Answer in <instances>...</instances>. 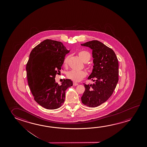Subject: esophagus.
Returning <instances> with one entry per match:
<instances>
[{"mask_svg":"<svg viewBox=\"0 0 147 147\" xmlns=\"http://www.w3.org/2000/svg\"><path fill=\"white\" fill-rule=\"evenodd\" d=\"M78 84L77 83H76V82H73V86H77L78 85Z\"/></svg>","mask_w":147,"mask_h":147,"instance_id":"esophagus-1","label":"esophagus"}]
</instances>
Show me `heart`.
Listing matches in <instances>:
<instances>
[{
	"instance_id": "1",
	"label": "heart",
	"mask_w": 147,
	"mask_h": 147,
	"mask_svg": "<svg viewBox=\"0 0 147 147\" xmlns=\"http://www.w3.org/2000/svg\"><path fill=\"white\" fill-rule=\"evenodd\" d=\"M78 55L80 59L85 63L88 61L91 58L90 54L86 51H81L78 52ZM69 56H67L63 60L64 65H67V61L69 60ZM87 68L89 71L91 70V67H87ZM86 76H87V72L84 70H82V71L71 70L67 73V78L75 82H80V80H83L84 77H86Z\"/></svg>"
}]
</instances>
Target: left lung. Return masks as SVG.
I'll use <instances>...</instances> for the list:
<instances>
[{"mask_svg": "<svg viewBox=\"0 0 147 147\" xmlns=\"http://www.w3.org/2000/svg\"><path fill=\"white\" fill-rule=\"evenodd\" d=\"M92 50L93 69L88 80L92 84L84 83L85 91L82 96V104L94 108L103 104L113 94L118 82V61L115 53L98 40H92L82 44Z\"/></svg>", "mask_w": 147, "mask_h": 147, "instance_id": "left-lung-1", "label": "left lung"}]
</instances>
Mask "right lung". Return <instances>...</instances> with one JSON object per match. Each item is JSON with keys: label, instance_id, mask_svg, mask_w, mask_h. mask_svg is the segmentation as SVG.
<instances>
[{"label": "right lung", "instance_id": "right-lung-1", "mask_svg": "<svg viewBox=\"0 0 147 147\" xmlns=\"http://www.w3.org/2000/svg\"><path fill=\"white\" fill-rule=\"evenodd\" d=\"M69 52L60 41L46 39L30 54L26 66L28 84L34 100L47 109H56L62 106L66 90L72 86L70 80H63L61 85L55 80Z\"/></svg>", "mask_w": 147, "mask_h": 147}]
</instances>
